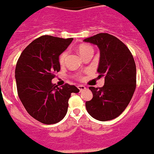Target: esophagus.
<instances>
[{
    "label": "esophagus",
    "instance_id": "34e87169",
    "mask_svg": "<svg viewBox=\"0 0 154 154\" xmlns=\"http://www.w3.org/2000/svg\"><path fill=\"white\" fill-rule=\"evenodd\" d=\"M77 88H79V90L81 91H83V90H85V89L86 88H85V86H84V85H78V86H77Z\"/></svg>",
    "mask_w": 154,
    "mask_h": 154
}]
</instances>
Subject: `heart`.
<instances>
[{
    "instance_id": "heart-1",
    "label": "heart",
    "mask_w": 154,
    "mask_h": 154,
    "mask_svg": "<svg viewBox=\"0 0 154 154\" xmlns=\"http://www.w3.org/2000/svg\"><path fill=\"white\" fill-rule=\"evenodd\" d=\"M77 51H78L79 54L81 55V57H82L83 55H85V54H87V53L89 52V51H94V50H93V48L91 47V46H90V45L83 44V45H81L78 46V48H77ZM66 55H67L66 51H63L61 55H60L59 59V61L60 64H63V63H64L66 58ZM81 77H80L79 79H81Z\"/></svg>"
}]
</instances>
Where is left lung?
Masks as SVG:
<instances>
[{
	"label": "left lung",
	"mask_w": 154,
	"mask_h": 154,
	"mask_svg": "<svg viewBox=\"0 0 154 154\" xmlns=\"http://www.w3.org/2000/svg\"><path fill=\"white\" fill-rule=\"evenodd\" d=\"M98 46L100 59L99 77L105 78L102 88L90 87L93 98L85 106L98 121H106L123 113L136 87V66L131 51L121 41L109 33H98L84 40Z\"/></svg>",
	"instance_id": "left-lung-1"
}]
</instances>
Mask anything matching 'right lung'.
<instances>
[{
    "instance_id": "obj_1",
    "label": "right lung",
    "mask_w": 154,
    "mask_h": 154,
    "mask_svg": "<svg viewBox=\"0 0 154 154\" xmlns=\"http://www.w3.org/2000/svg\"><path fill=\"white\" fill-rule=\"evenodd\" d=\"M73 40L41 36L32 41L18 59L15 72L18 95L27 113L45 125L63 120L71 93L80 91L69 84L58 88L51 83L54 73L60 70L59 55Z\"/></svg>"
}]
</instances>
